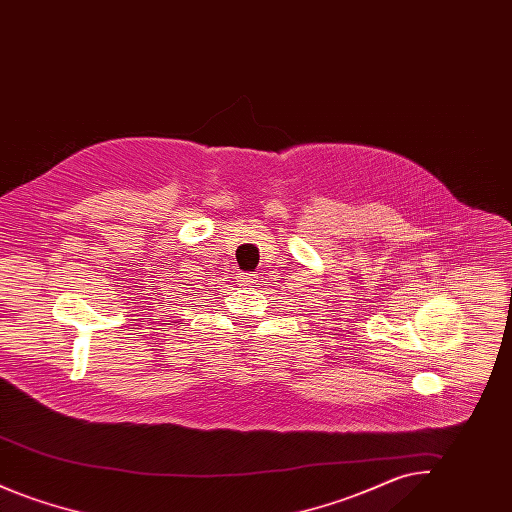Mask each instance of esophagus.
<instances>
[{
	"instance_id": "34e87169",
	"label": "esophagus",
	"mask_w": 512,
	"mask_h": 512,
	"mask_svg": "<svg viewBox=\"0 0 512 512\" xmlns=\"http://www.w3.org/2000/svg\"><path fill=\"white\" fill-rule=\"evenodd\" d=\"M257 282V274H249V272H240L238 274V284L240 286H251Z\"/></svg>"
}]
</instances>
